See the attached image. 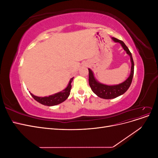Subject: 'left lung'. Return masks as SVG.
Returning a JSON list of instances; mask_svg holds the SVG:
<instances>
[{
  "label": "left lung",
  "instance_id": "left-lung-1",
  "mask_svg": "<svg viewBox=\"0 0 158 158\" xmlns=\"http://www.w3.org/2000/svg\"><path fill=\"white\" fill-rule=\"evenodd\" d=\"M112 40L114 42H118L119 44H121L124 50H125L127 52V53L130 56L131 61V70L130 76H128V78L125 81V82L117 85H108L100 83L98 81L95 80L93 72L91 70V69H88L89 84L91 89H92L94 93L96 94L98 97L106 99L115 98L119 96V95H123L124 93H125L127 89L129 88V87H130L134 75V61L131 52L129 51L128 48L123 41L119 40L114 37H112Z\"/></svg>",
  "mask_w": 158,
  "mask_h": 158
}]
</instances>
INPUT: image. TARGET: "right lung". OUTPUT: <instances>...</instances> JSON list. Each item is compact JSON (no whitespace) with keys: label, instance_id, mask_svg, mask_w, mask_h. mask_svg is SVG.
I'll return each mask as SVG.
<instances>
[{"label":"right lung","instance_id":"add662e5","mask_svg":"<svg viewBox=\"0 0 158 158\" xmlns=\"http://www.w3.org/2000/svg\"><path fill=\"white\" fill-rule=\"evenodd\" d=\"M73 78H72L70 79L67 87H66L64 90L59 93H56L55 94L49 95L48 97H37L31 93L30 94L33 97V98L35 100H36L37 102L40 103L41 104L44 105V106H56V105L60 104V103L64 102L69 96L70 89L72 88L71 83L73 82Z\"/></svg>","mask_w":158,"mask_h":158}]
</instances>
